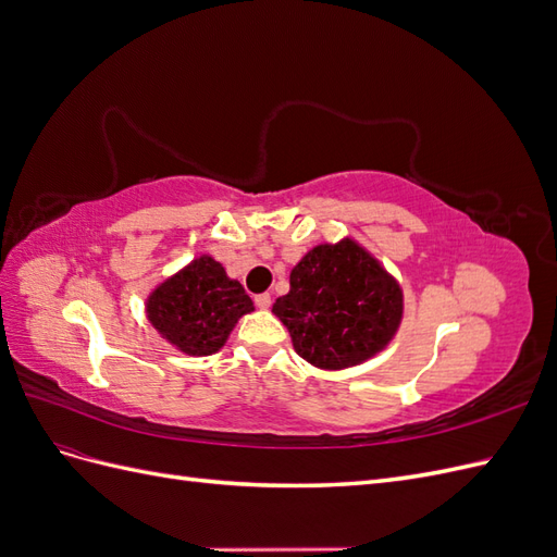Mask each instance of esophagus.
<instances>
[{
  "mask_svg": "<svg viewBox=\"0 0 557 557\" xmlns=\"http://www.w3.org/2000/svg\"><path fill=\"white\" fill-rule=\"evenodd\" d=\"M256 305H258V309H269V307H272V295H269V293L256 295Z\"/></svg>",
  "mask_w": 557,
  "mask_h": 557,
  "instance_id": "obj_1",
  "label": "esophagus"
}]
</instances>
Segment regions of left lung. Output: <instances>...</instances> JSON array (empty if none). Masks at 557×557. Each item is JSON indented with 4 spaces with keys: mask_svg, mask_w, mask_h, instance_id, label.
I'll use <instances>...</instances> for the list:
<instances>
[{
    "mask_svg": "<svg viewBox=\"0 0 557 557\" xmlns=\"http://www.w3.org/2000/svg\"><path fill=\"white\" fill-rule=\"evenodd\" d=\"M272 311L299 358L346 369L374 358L401 323L404 295L381 262L352 239L311 248L290 272V293Z\"/></svg>",
    "mask_w": 557,
    "mask_h": 557,
    "instance_id": "left-lung-1",
    "label": "left lung"
}]
</instances>
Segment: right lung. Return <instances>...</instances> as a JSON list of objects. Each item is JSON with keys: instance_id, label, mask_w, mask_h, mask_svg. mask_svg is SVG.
Listing matches in <instances>:
<instances>
[{"instance_id": "add662e5", "label": "right lung", "mask_w": 557, "mask_h": 557, "mask_svg": "<svg viewBox=\"0 0 557 557\" xmlns=\"http://www.w3.org/2000/svg\"><path fill=\"white\" fill-rule=\"evenodd\" d=\"M252 309L244 285L211 256H199L146 299V315L162 339L197 358L221 350L237 320Z\"/></svg>"}]
</instances>
